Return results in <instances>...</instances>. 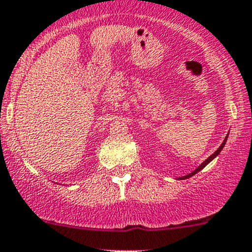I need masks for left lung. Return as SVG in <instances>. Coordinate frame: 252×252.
Wrapping results in <instances>:
<instances>
[{"label":"left lung","mask_w":252,"mask_h":252,"mask_svg":"<svg viewBox=\"0 0 252 252\" xmlns=\"http://www.w3.org/2000/svg\"><path fill=\"white\" fill-rule=\"evenodd\" d=\"M225 141H227V137H225V138H224V141H223V143H222L221 145H220V148H219V149H217L216 152L214 153V154H212V155H210V157L207 158V159L205 160V161L203 162V164H201L200 166H199V167L196 168L195 171H193V172H191V173H189V175H187V176H183V177H180V180H186V178H189V177H191V176H194V175H195V173H198L199 171H201V170H203V168L205 167V166H206L207 164H209V162L211 161V160H214L215 158H216L217 155H219L220 153H221V150L223 149V147H224V144H225Z\"/></svg>","instance_id":"left-lung-1"}]
</instances>
